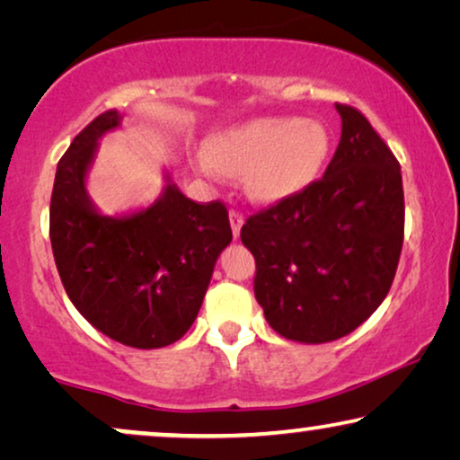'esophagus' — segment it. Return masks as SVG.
I'll list each match as a JSON object with an SVG mask.
<instances>
[{
  "instance_id": "obj_1",
  "label": "esophagus",
  "mask_w": 460,
  "mask_h": 460,
  "mask_svg": "<svg viewBox=\"0 0 460 460\" xmlns=\"http://www.w3.org/2000/svg\"><path fill=\"white\" fill-rule=\"evenodd\" d=\"M243 213L241 211H236V209H232L230 211V226H232V234H234V238H238L241 236V228H243Z\"/></svg>"
}]
</instances>
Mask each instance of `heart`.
<instances>
[{
  "mask_svg": "<svg viewBox=\"0 0 460 460\" xmlns=\"http://www.w3.org/2000/svg\"><path fill=\"white\" fill-rule=\"evenodd\" d=\"M324 125L299 117L255 119L219 134L209 146L205 172L251 175V190L260 200L291 199L316 180L329 156Z\"/></svg>",
  "mask_w": 460,
  "mask_h": 460,
  "instance_id": "heart-1",
  "label": "heart"
}]
</instances>
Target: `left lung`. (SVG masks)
I'll use <instances>...</instances> for the list:
<instances>
[{
  "label": "left lung",
  "instance_id": "obj_1",
  "mask_svg": "<svg viewBox=\"0 0 460 460\" xmlns=\"http://www.w3.org/2000/svg\"><path fill=\"white\" fill-rule=\"evenodd\" d=\"M341 140L323 180L255 213L241 241L255 257V297L285 339L349 335L385 299L404 241L400 163L356 109L335 104Z\"/></svg>",
  "mask_w": 460,
  "mask_h": 460
}]
</instances>
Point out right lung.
<instances>
[{
	"label": "right lung",
	"instance_id": "right-lung-1",
	"mask_svg": "<svg viewBox=\"0 0 460 460\" xmlns=\"http://www.w3.org/2000/svg\"><path fill=\"white\" fill-rule=\"evenodd\" d=\"M117 111L93 119L56 167L49 241L73 305L93 329L137 349L172 345L200 310L213 268L232 241L219 200L199 205L165 172L161 197L106 216L87 192L98 140L121 128Z\"/></svg>",
	"mask_w": 460,
	"mask_h": 460
}]
</instances>
